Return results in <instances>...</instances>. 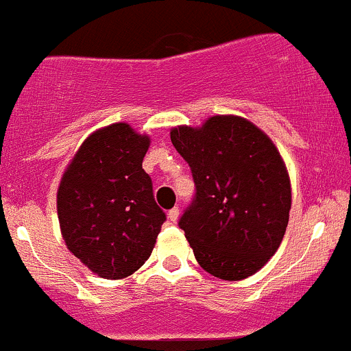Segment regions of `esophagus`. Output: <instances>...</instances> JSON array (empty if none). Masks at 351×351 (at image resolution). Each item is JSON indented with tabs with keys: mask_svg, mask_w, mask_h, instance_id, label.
I'll list each match as a JSON object with an SVG mask.
<instances>
[{
	"mask_svg": "<svg viewBox=\"0 0 351 351\" xmlns=\"http://www.w3.org/2000/svg\"><path fill=\"white\" fill-rule=\"evenodd\" d=\"M178 215H180V208L178 207H173L171 210H168L169 222H176V221H178Z\"/></svg>",
	"mask_w": 351,
	"mask_h": 351,
	"instance_id": "obj_1",
	"label": "esophagus"
}]
</instances>
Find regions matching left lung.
Returning <instances> with one entry per match:
<instances>
[{
	"instance_id": "obj_1",
	"label": "left lung",
	"mask_w": 351,
	"mask_h": 351,
	"mask_svg": "<svg viewBox=\"0 0 351 351\" xmlns=\"http://www.w3.org/2000/svg\"><path fill=\"white\" fill-rule=\"evenodd\" d=\"M171 143L195 183L178 226L200 267L222 280L256 274L280 246L292 204L277 147L231 115L212 117L200 129L176 127Z\"/></svg>"
}]
</instances>
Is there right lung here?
Returning a JSON list of instances; mask_svg holds the SVG:
<instances>
[{
  "mask_svg": "<svg viewBox=\"0 0 351 351\" xmlns=\"http://www.w3.org/2000/svg\"><path fill=\"white\" fill-rule=\"evenodd\" d=\"M149 137L127 123L91 134L62 176L58 215L71 253L100 277L132 275L151 256L166 214L143 169Z\"/></svg>",
  "mask_w": 351,
  "mask_h": 351,
  "instance_id": "1",
  "label": "right lung"
}]
</instances>
